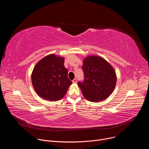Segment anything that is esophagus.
<instances>
[{
    "label": "esophagus",
    "mask_w": 149,
    "mask_h": 149,
    "mask_svg": "<svg viewBox=\"0 0 149 149\" xmlns=\"http://www.w3.org/2000/svg\"><path fill=\"white\" fill-rule=\"evenodd\" d=\"M77 82V79L76 78H75V79H74L72 80V82H73L74 84H76Z\"/></svg>",
    "instance_id": "obj_1"
}]
</instances>
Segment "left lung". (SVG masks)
<instances>
[{
    "instance_id": "left-lung-1",
    "label": "left lung",
    "mask_w": 149,
    "mask_h": 149,
    "mask_svg": "<svg viewBox=\"0 0 149 149\" xmlns=\"http://www.w3.org/2000/svg\"><path fill=\"white\" fill-rule=\"evenodd\" d=\"M83 82H78L84 97L88 101L98 102L108 98L114 91L117 76L113 67L103 58L91 55L84 59Z\"/></svg>"
}]
</instances>
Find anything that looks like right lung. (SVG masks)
<instances>
[{"label": "right lung", "instance_id": "right-lung-1", "mask_svg": "<svg viewBox=\"0 0 149 149\" xmlns=\"http://www.w3.org/2000/svg\"><path fill=\"white\" fill-rule=\"evenodd\" d=\"M37 94L47 100L56 101L64 97L72 81L64 67V58L55 54L40 59L35 66L31 76Z\"/></svg>", "mask_w": 149, "mask_h": 149}]
</instances>
